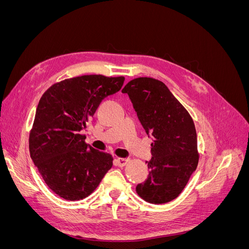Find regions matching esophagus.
<instances>
[{
	"label": "esophagus",
	"instance_id": "esophagus-1",
	"mask_svg": "<svg viewBox=\"0 0 249 249\" xmlns=\"http://www.w3.org/2000/svg\"><path fill=\"white\" fill-rule=\"evenodd\" d=\"M130 162L129 159H124V158H118V159L115 160V164L117 165V166H125V165Z\"/></svg>",
	"mask_w": 249,
	"mask_h": 249
}]
</instances>
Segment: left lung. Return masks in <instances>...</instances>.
<instances>
[{"label": "left lung", "instance_id": "8db88e82", "mask_svg": "<svg viewBox=\"0 0 249 249\" xmlns=\"http://www.w3.org/2000/svg\"><path fill=\"white\" fill-rule=\"evenodd\" d=\"M127 93L146 134H152L150 169L136 192L147 202H169L182 193L197 167V135L189 112L163 82L141 77L123 89Z\"/></svg>", "mask_w": 249, "mask_h": 249}]
</instances>
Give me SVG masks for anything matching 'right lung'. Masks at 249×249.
Returning <instances> with one entry per match:
<instances>
[{
  "label": "right lung",
  "mask_w": 249,
  "mask_h": 249,
  "mask_svg": "<svg viewBox=\"0 0 249 249\" xmlns=\"http://www.w3.org/2000/svg\"><path fill=\"white\" fill-rule=\"evenodd\" d=\"M124 82V77L85 74L57 82L42 94L30 131V155L60 197H87L111 169L113 157L88 146L81 131L101 102L119 91Z\"/></svg>",
  "instance_id": "1"
}]
</instances>
